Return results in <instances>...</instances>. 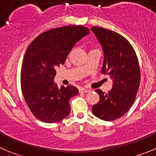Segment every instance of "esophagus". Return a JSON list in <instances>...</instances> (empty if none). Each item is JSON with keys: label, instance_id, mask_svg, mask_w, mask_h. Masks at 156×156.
I'll list each match as a JSON object with an SVG mask.
<instances>
[{"label": "esophagus", "instance_id": "obj_1", "mask_svg": "<svg viewBox=\"0 0 156 156\" xmlns=\"http://www.w3.org/2000/svg\"><path fill=\"white\" fill-rule=\"evenodd\" d=\"M80 93H87V92H89L90 90L89 89H87V88H81L79 90Z\"/></svg>", "mask_w": 156, "mask_h": 156}]
</instances>
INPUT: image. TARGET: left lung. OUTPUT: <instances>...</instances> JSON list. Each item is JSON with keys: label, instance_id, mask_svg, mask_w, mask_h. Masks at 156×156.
Wrapping results in <instances>:
<instances>
[{"label": "left lung", "instance_id": "8db88e82", "mask_svg": "<svg viewBox=\"0 0 156 156\" xmlns=\"http://www.w3.org/2000/svg\"><path fill=\"white\" fill-rule=\"evenodd\" d=\"M104 52L101 73L113 81L108 93L95 90L99 101L92 106V112L104 121L115 120L124 115L135 101L140 85V68L135 50L129 41L112 30L100 27L91 28Z\"/></svg>", "mask_w": 156, "mask_h": 156}]
</instances>
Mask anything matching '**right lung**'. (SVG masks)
I'll use <instances>...</instances> for the list:
<instances>
[{
	"label": "right lung",
	"mask_w": 156,
	"mask_h": 156,
	"mask_svg": "<svg viewBox=\"0 0 156 156\" xmlns=\"http://www.w3.org/2000/svg\"><path fill=\"white\" fill-rule=\"evenodd\" d=\"M84 26L51 29L37 36L27 48L21 71V91L29 109L37 119L55 123L71 112L69 100L78 89L54 82L56 68L63 65L75 44L89 34Z\"/></svg>",
	"instance_id": "1"
}]
</instances>
